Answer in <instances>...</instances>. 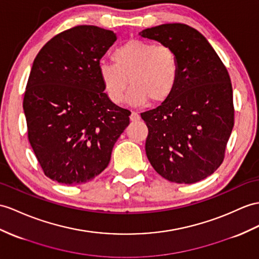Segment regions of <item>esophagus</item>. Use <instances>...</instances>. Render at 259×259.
Masks as SVG:
<instances>
[{"label": "esophagus", "instance_id": "esophagus-1", "mask_svg": "<svg viewBox=\"0 0 259 259\" xmlns=\"http://www.w3.org/2000/svg\"><path fill=\"white\" fill-rule=\"evenodd\" d=\"M130 118H131V121H138V119L141 118V116H140V114H138L137 112H135V111H132Z\"/></svg>", "mask_w": 259, "mask_h": 259}]
</instances>
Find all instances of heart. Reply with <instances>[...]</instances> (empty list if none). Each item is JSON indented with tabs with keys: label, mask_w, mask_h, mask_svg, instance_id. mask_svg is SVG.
I'll list each match as a JSON object with an SVG mask.
<instances>
[{
	"label": "heart",
	"mask_w": 259,
	"mask_h": 259,
	"mask_svg": "<svg viewBox=\"0 0 259 259\" xmlns=\"http://www.w3.org/2000/svg\"><path fill=\"white\" fill-rule=\"evenodd\" d=\"M112 62L101 61L98 74L103 90L113 103L124 100L128 79L132 89L128 100L134 105L165 102L174 93L179 80V60L167 45L144 39H130L112 53Z\"/></svg>",
	"instance_id": "heart-1"
}]
</instances>
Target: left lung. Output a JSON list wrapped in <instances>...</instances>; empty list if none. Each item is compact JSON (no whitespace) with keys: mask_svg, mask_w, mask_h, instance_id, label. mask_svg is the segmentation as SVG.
Masks as SVG:
<instances>
[{"mask_svg":"<svg viewBox=\"0 0 259 259\" xmlns=\"http://www.w3.org/2000/svg\"><path fill=\"white\" fill-rule=\"evenodd\" d=\"M140 35L171 47L180 67L170 98L141 114L148 127L147 158L165 179L194 184L224 160L234 126L230 74L205 37L186 24H162Z\"/></svg>","mask_w":259,"mask_h":259,"instance_id":"obj_1","label":"left lung"}]
</instances>
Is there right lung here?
Returning <instances> with one entry per match:
<instances>
[{
    "label": "right lung",
    "instance_id": "right-lung-1",
    "mask_svg": "<svg viewBox=\"0 0 259 259\" xmlns=\"http://www.w3.org/2000/svg\"><path fill=\"white\" fill-rule=\"evenodd\" d=\"M116 35L79 25L45 44L24 94L30 146L46 177L62 185L90 181L108 167L131 112L104 93L98 66Z\"/></svg>",
    "mask_w": 259,
    "mask_h": 259
}]
</instances>
